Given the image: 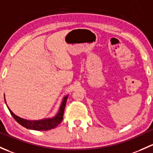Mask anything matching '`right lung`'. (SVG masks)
<instances>
[{
    "label": "right lung",
    "mask_w": 153,
    "mask_h": 153,
    "mask_svg": "<svg viewBox=\"0 0 153 153\" xmlns=\"http://www.w3.org/2000/svg\"><path fill=\"white\" fill-rule=\"evenodd\" d=\"M68 96V94L64 96L63 100H62V103H61L60 105V107H59V111L57 112V114H56L54 117H50V118L42 119V120H26V119L21 118V117L14 114L12 111H11V109L8 107L7 105H6V106H7L8 109H9V111H10L12 117H14V120L20 124V125L23 126L24 128H27V129L34 130V131H48V130L53 129V128L57 127L58 125L61 123V122L62 121V120H63L64 108H65L66 103H67ZM5 102H6V100H5Z\"/></svg>",
    "instance_id": "1"
}]
</instances>
